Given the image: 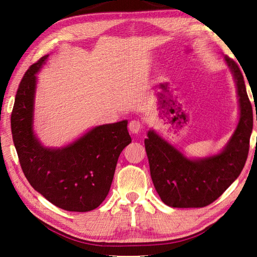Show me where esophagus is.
Returning <instances> with one entry per match:
<instances>
[{
	"label": "esophagus",
	"instance_id": "1",
	"mask_svg": "<svg viewBox=\"0 0 257 257\" xmlns=\"http://www.w3.org/2000/svg\"><path fill=\"white\" fill-rule=\"evenodd\" d=\"M128 127H129L130 132H132L133 134H138L139 132H141L143 124H142V122L139 120H132L129 122Z\"/></svg>",
	"mask_w": 257,
	"mask_h": 257
}]
</instances>
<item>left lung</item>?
<instances>
[{"label":"left lung","mask_w":257,"mask_h":257,"mask_svg":"<svg viewBox=\"0 0 257 257\" xmlns=\"http://www.w3.org/2000/svg\"><path fill=\"white\" fill-rule=\"evenodd\" d=\"M225 61L236 79L240 119L223 152L207 159L189 160L153 130L147 134L145 149L152 180L162 202L171 207L210 205L237 179L246 163L253 130V108L238 64L228 56Z\"/></svg>","instance_id":"obj_1"}]
</instances>
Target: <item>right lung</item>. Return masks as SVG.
Listing matches in <instances>:
<instances>
[{
	"instance_id": "add662e5",
	"label": "right lung",
	"mask_w": 257,
	"mask_h": 257,
	"mask_svg": "<svg viewBox=\"0 0 257 257\" xmlns=\"http://www.w3.org/2000/svg\"><path fill=\"white\" fill-rule=\"evenodd\" d=\"M32 64L21 79L11 113L14 144L25 177L35 190L62 210L88 212L108 194L119 155L132 143L128 121L94 128L61 150L43 147L33 132L36 73L46 60Z\"/></svg>"
}]
</instances>
